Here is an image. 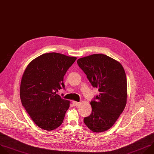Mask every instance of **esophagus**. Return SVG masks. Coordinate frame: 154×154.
Here are the masks:
<instances>
[{
    "mask_svg": "<svg viewBox=\"0 0 154 154\" xmlns=\"http://www.w3.org/2000/svg\"><path fill=\"white\" fill-rule=\"evenodd\" d=\"M72 103L75 106H78L80 104L79 102H76V101H72Z\"/></svg>",
    "mask_w": 154,
    "mask_h": 154,
    "instance_id": "1",
    "label": "esophagus"
}]
</instances>
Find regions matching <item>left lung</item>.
<instances>
[{
    "label": "left lung",
    "instance_id": "obj_1",
    "mask_svg": "<svg viewBox=\"0 0 154 154\" xmlns=\"http://www.w3.org/2000/svg\"><path fill=\"white\" fill-rule=\"evenodd\" d=\"M79 67L100 94L90 102L91 113L84 118L87 128L94 132L109 129L124 110L127 101V79L122 65L103 54L78 59Z\"/></svg>",
    "mask_w": 154,
    "mask_h": 154
}]
</instances>
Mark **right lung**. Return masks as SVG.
<instances>
[{
    "instance_id": "obj_1",
    "label": "right lung",
    "mask_w": 154,
    "mask_h": 154,
    "mask_svg": "<svg viewBox=\"0 0 154 154\" xmlns=\"http://www.w3.org/2000/svg\"><path fill=\"white\" fill-rule=\"evenodd\" d=\"M76 59V57L57 53H45L26 67L20 83V100L40 128L51 131L63 123L70 101L57 92L65 88L64 76Z\"/></svg>"
}]
</instances>
